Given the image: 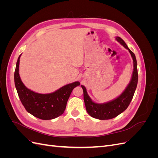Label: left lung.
<instances>
[{"mask_svg":"<svg viewBox=\"0 0 158 158\" xmlns=\"http://www.w3.org/2000/svg\"><path fill=\"white\" fill-rule=\"evenodd\" d=\"M116 40L128 50L133 59L134 70L132 79L126 89L120 96L113 101L107 103L98 104L92 101L87 94L86 89L83 85H81L83 89L84 100L87 112L91 117L100 119V120H107V119L113 118L126 110L131 102L137 86L138 70L135 55L128 48L125 42L121 37H117Z\"/></svg>","mask_w":158,"mask_h":158,"instance_id":"left-lung-1","label":"left lung"}]
</instances>
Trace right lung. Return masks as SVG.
<instances>
[{
    "label": "right lung",
    "mask_w": 158,
    "mask_h": 158,
    "mask_svg": "<svg viewBox=\"0 0 158 158\" xmlns=\"http://www.w3.org/2000/svg\"><path fill=\"white\" fill-rule=\"evenodd\" d=\"M20 56L21 55L18 59L14 72V83L23 107L28 113L43 120H50L61 115L66 109L72 91L80 84V82H75L67 84L49 94H41L33 92L23 85L19 75Z\"/></svg>",
    "instance_id": "obj_1"
}]
</instances>
